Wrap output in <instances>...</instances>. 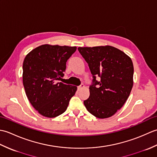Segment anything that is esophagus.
Segmentation results:
<instances>
[{"label": "esophagus", "instance_id": "1", "mask_svg": "<svg viewBox=\"0 0 157 157\" xmlns=\"http://www.w3.org/2000/svg\"><path fill=\"white\" fill-rule=\"evenodd\" d=\"M84 88H85V86L84 84H81L80 86H78V90H80L83 89Z\"/></svg>", "mask_w": 157, "mask_h": 157}]
</instances>
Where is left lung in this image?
<instances>
[{
  "label": "left lung",
  "instance_id": "1",
  "mask_svg": "<svg viewBox=\"0 0 157 157\" xmlns=\"http://www.w3.org/2000/svg\"><path fill=\"white\" fill-rule=\"evenodd\" d=\"M93 77L86 109L99 119L109 118L121 109L134 84V65L125 52L111 46L79 47ZM99 76L100 80L95 79Z\"/></svg>",
  "mask_w": 157,
  "mask_h": 157
}]
</instances>
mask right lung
<instances>
[{
	"mask_svg": "<svg viewBox=\"0 0 157 157\" xmlns=\"http://www.w3.org/2000/svg\"><path fill=\"white\" fill-rule=\"evenodd\" d=\"M76 46L43 44L26 55L23 63V84L34 108L46 117L64 113L77 90L75 86L59 82L66 62Z\"/></svg>",
	"mask_w": 157,
	"mask_h": 157,
	"instance_id": "right-lung-1",
	"label": "right lung"
}]
</instances>
